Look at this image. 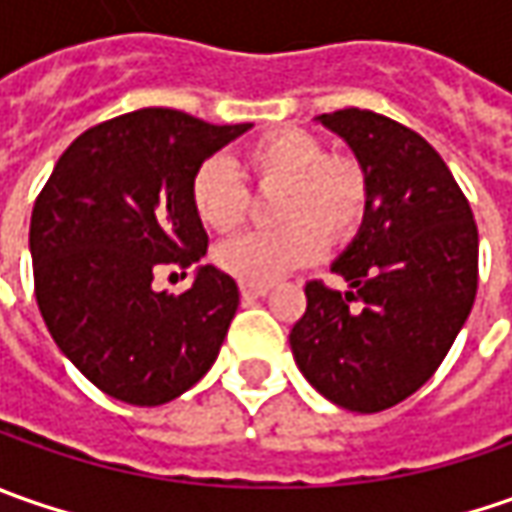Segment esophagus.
Wrapping results in <instances>:
<instances>
[{"label":"esophagus","mask_w":512,"mask_h":512,"mask_svg":"<svg viewBox=\"0 0 512 512\" xmlns=\"http://www.w3.org/2000/svg\"><path fill=\"white\" fill-rule=\"evenodd\" d=\"M239 290H242V299H245V302H250V299H265L267 290H270V287H265V285H245V282H242V285H239Z\"/></svg>","instance_id":"34e87169"}]
</instances>
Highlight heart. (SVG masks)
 <instances>
[{"label":"heart","instance_id":"heart-1","mask_svg":"<svg viewBox=\"0 0 512 512\" xmlns=\"http://www.w3.org/2000/svg\"><path fill=\"white\" fill-rule=\"evenodd\" d=\"M245 176L262 190L276 187L273 230H250L216 247V265L245 285H273L310 265L327 242L350 239L367 213V176L350 156H325L316 136L276 130L242 150ZM196 216L216 233L245 222L250 193L236 168L205 159L190 179Z\"/></svg>","mask_w":512,"mask_h":512}]
</instances>
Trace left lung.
I'll return each mask as SVG.
<instances>
[{
  "label": "left lung",
  "instance_id": "obj_1",
  "mask_svg": "<svg viewBox=\"0 0 512 512\" xmlns=\"http://www.w3.org/2000/svg\"><path fill=\"white\" fill-rule=\"evenodd\" d=\"M316 122L362 165L367 213L330 267L350 290L310 282L290 350L327 402L379 413L436 373L467 322L479 285V230L453 173L419 133L359 108Z\"/></svg>",
  "mask_w": 512,
  "mask_h": 512
}]
</instances>
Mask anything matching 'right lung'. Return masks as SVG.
Listing matches in <instances>:
<instances>
[{
  "mask_svg": "<svg viewBox=\"0 0 512 512\" xmlns=\"http://www.w3.org/2000/svg\"><path fill=\"white\" fill-rule=\"evenodd\" d=\"M250 128L133 110L85 130L42 187L30 216L36 302L56 347L110 399L173 402L216 362L236 282L213 265L179 296L150 282L156 265L205 256L190 179Z\"/></svg>",
  "mask_w": 512,
  "mask_h": 512,
  "instance_id": "add662e5",
  "label": "right lung"
}]
</instances>
